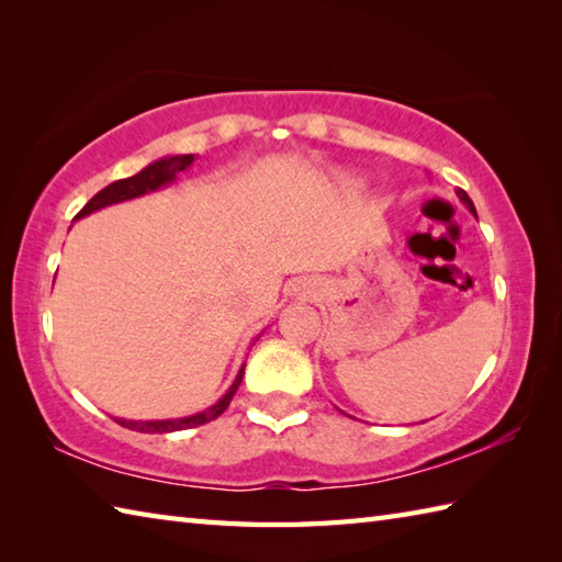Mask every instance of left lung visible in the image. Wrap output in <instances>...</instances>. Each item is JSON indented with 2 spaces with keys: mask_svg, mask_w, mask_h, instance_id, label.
<instances>
[{
  "mask_svg": "<svg viewBox=\"0 0 562 562\" xmlns=\"http://www.w3.org/2000/svg\"><path fill=\"white\" fill-rule=\"evenodd\" d=\"M457 195H459V200L463 202V205H465V207H469V210H471V212L475 214V207H473V202H471V198H469V195H465V190H461V188H459V190H457Z\"/></svg>",
  "mask_w": 562,
  "mask_h": 562,
  "instance_id": "obj_1",
  "label": "left lung"
}]
</instances>
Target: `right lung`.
I'll use <instances>...</instances> for the list:
<instances>
[{
    "instance_id": "1",
    "label": "right lung",
    "mask_w": 562,
    "mask_h": 562,
    "mask_svg": "<svg viewBox=\"0 0 562 562\" xmlns=\"http://www.w3.org/2000/svg\"><path fill=\"white\" fill-rule=\"evenodd\" d=\"M193 154H176V157H164L159 161H154L149 166H145L139 173L130 176V178H121V181H115L111 186H105L103 190H99L97 195H93L87 205H83L79 210V214L75 220L79 217H87V214L97 212L101 207H109V205H115V202H125V200H133V198H139V195H147V193H154V190H159L164 186L173 183V178L190 169V164H193ZM244 367L238 369V374L234 379V384L229 386V391L224 393V396L210 405L207 411L202 413H195V415H188V417H176V420H121V417H115V423H121L123 427L127 429H135V432H178V429H188V427H198V425H205V423H212L214 417H220L226 408H229V403L234 398L236 389L241 386V379H244Z\"/></svg>"
}]
</instances>
